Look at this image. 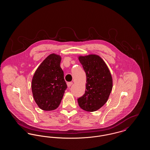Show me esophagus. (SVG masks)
<instances>
[{
  "label": "esophagus",
  "mask_w": 150,
  "mask_h": 150,
  "mask_svg": "<svg viewBox=\"0 0 150 150\" xmlns=\"http://www.w3.org/2000/svg\"><path fill=\"white\" fill-rule=\"evenodd\" d=\"M72 84L73 83L72 82H69V83H67V86L69 88V87H70L72 85Z\"/></svg>",
  "instance_id": "esophagus-1"
}]
</instances>
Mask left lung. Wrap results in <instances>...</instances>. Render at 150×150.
<instances>
[{"label": "left lung", "instance_id": "obj_1", "mask_svg": "<svg viewBox=\"0 0 150 150\" xmlns=\"http://www.w3.org/2000/svg\"><path fill=\"white\" fill-rule=\"evenodd\" d=\"M86 76V91L78 99L79 105L86 111L93 112L107 101L112 89L111 74L104 61L96 54L79 56Z\"/></svg>", "mask_w": 150, "mask_h": 150}]
</instances>
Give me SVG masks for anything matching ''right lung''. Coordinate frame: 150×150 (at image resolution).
Here are the masks:
<instances>
[{"instance_id":"1","label":"right lung","mask_w":150,"mask_h":150,"mask_svg":"<svg viewBox=\"0 0 150 150\" xmlns=\"http://www.w3.org/2000/svg\"><path fill=\"white\" fill-rule=\"evenodd\" d=\"M61 61L59 55H49L38 67L32 79L33 97L39 107L44 111L56 109L67 88Z\"/></svg>"}]
</instances>
